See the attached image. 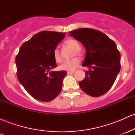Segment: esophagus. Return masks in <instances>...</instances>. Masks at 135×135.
<instances>
[{"instance_id":"1","label":"esophagus","mask_w":135,"mask_h":135,"mask_svg":"<svg viewBox=\"0 0 135 135\" xmlns=\"http://www.w3.org/2000/svg\"><path fill=\"white\" fill-rule=\"evenodd\" d=\"M74 71H72V72H67V74H74Z\"/></svg>"}]
</instances>
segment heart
<instances>
[{"mask_svg":"<svg viewBox=\"0 0 135 135\" xmlns=\"http://www.w3.org/2000/svg\"><path fill=\"white\" fill-rule=\"evenodd\" d=\"M65 44L66 46H69L70 48H72L73 50H74V55L80 56V52L79 51L80 49V44L79 42L73 38H69L65 42ZM53 57L55 60L56 62H60L61 60V56H60V52H59L58 49H55L53 51ZM80 63V60L78 58H74L71 60H66V61H63V62L59 66V69L61 70L69 71V72H72L74 71L77 66H79Z\"/></svg>","mask_w":135,"mask_h":135,"instance_id":"obj_1","label":"heart"}]
</instances>
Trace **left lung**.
Wrapping results in <instances>:
<instances>
[{"label":"left lung","mask_w":135,"mask_h":135,"mask_svg":"<svg viewBox=\"0 0 135 135\" xmlns=\"http://www.w3.org/2000/svg\"><path fill=\"white\" fill-rule=\"evenodd\" d=\"M86 49L82 66H87L86 77L79 83L88 95L98 97L108 91L120 69V55L116 44L107 35L92 28H79L69 32Z\"/></svg>","instance_id":"left-lung-1"}]
</instances>
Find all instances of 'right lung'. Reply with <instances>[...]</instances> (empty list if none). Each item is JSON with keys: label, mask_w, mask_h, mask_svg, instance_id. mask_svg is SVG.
Instances as JSON below:
<instances>
[{"label": "right lung", "mask_w": 135, "mask_h": 135, "mask_svg": "<svg viewBox=\"0 0 135 135\" xmlns=\"http://www.w3.org/2000/svg\"><path fill=\"white\" fill-rule=\"evenodd\" d=\"M65 33L42 31L23 43L16 57L18 79L36 100L50 102L60 94L66 71H52L56 67L53 51Z\"/></svg>", "instance_id": "obj_1"}]
</instances>
